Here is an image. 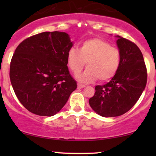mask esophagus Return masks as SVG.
Instances as JSON below:
<instances>
[{
	"mask_svg": "<svg viewBox=\"0 0 156 156\" xmlns=\"http://www.w3.org/2000/svg\"><path fill=\"white\" fill-rule=\"evenodd\" d=\"M86 86L83 85V84H81V83H78V89H82L83 88V87H85Z\"/></svg>",
	"mask_w": 156,
	"mask_h": 156,
	"instance_id": "1",
	"label": "esophagus"
}]
</instances>
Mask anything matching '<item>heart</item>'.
<instances>
[{
  "instance_id": "b5f03b06",
  "label": "heart",
  "mask_w": 156,
  "mask_h": 156,
  "mask_svg": "<svg viewBox=\"0 0 156 156\" xmlns=\"http://www.w3.org/2000/svg\"><path fill=\"white\" fill-rule=\"evenodd\" d=\"M67 62L69 70L78 75L83 70L86 64L87 69L78 78L83 83L98 80L105 82L117 74L121 64V53L118 48L100 38L83 41L78 45L69 49Z\"/></svg>"
}]
</instances>
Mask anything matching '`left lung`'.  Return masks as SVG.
<instances>
[{"mask_svg": "<svg viewBox=\"0 0 156 156\" xmlns=\"http://www.w3.org/2000/svg\"><path fill=\"white\" fill-rule=\"evenodd\" d=\"M117 43L121 53V64L117 74L108 83L95 87L90 106L102 117H118L130 110L146 87L147 72L139 47L118 36Z\"/></svg>", "mask_w": 156, "mask_h": 156, "instance_id": "obj_1", "label": "left lung"}]
</instances>
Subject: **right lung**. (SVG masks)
<instances>
[{
    "label": "right lung",
    "mask_w": 156,
    "mask_h": 156,
    "mask_svg": "<svg viewBox=\"0 0 156 156\" xmlns=\"http://www.w3.org/2000/svg\"><path fill=\"white\" fill-rule=\"evenodd\" d=\"M72 46L67 34L47 31L24 39L16 48L10 63L11 83L30 112L53 116L76 90V81L67 66Z\"/></svg>",
    "instance_id": "obj_1"
}]
</instances>
